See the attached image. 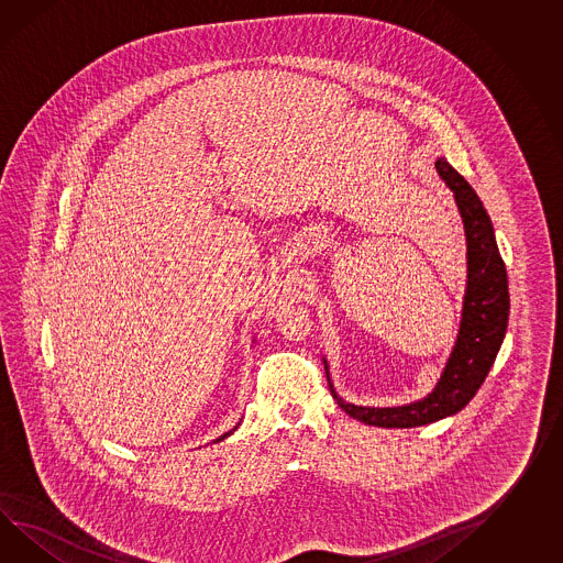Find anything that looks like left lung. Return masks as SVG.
<instances>
[{"instance_id": "obj_1", "label": "left lung", "mask_w": 563, "mask_h": 563, "mask_svg": "<svg viewBox=\"0 0 563 563\" xmlns=\"http://www.w3.org/2000/svg\"><path fill=\"white\" fill-rule=\"evenodd\" d=\"M435 168L453 191L466 232L467 285L457 340L435 388L411 405L386 409L357 407L338 397L328 378L338 405L366 426L409 429L462 411L488 376L507 333L510 307L507 268L496 246L493 221L470 183L445 158H438Z\"/></svg>"}]
</instances>
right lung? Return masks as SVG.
I'll list each match as a JSON object with an SVG mask.
<instances>
[{
	"label": "right lung",
	"instance_id": "add662e5",
	"mask_svg": "<svg viewBox=\"0 0 563 563\" xmlns=\"http://www.w3.org/2000/svg\"><path fill=\"white\" fill-rule=\"evenodd\" d=\"M233 431H235V427H233L232 431H228V433H223L221 438L216 439V441H221V439H225L228 435H232Z\"/></svg>",
	"mask_w": 563,
	"mask_h": 563
}]
</instances>
